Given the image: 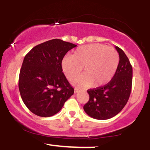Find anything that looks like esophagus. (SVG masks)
<instances>
[{"instance_id": "1", "label": "esophagus", "mask_w": 150, "mask_h": 150, "mask_svg": "<svg viewBox=\"0 0 150 150\" xmlns=\"http://www.w3.org/2000/svg\"><path fill=\"white\" fill-rule=\"evenodd\" d=\"M80 91V89H79L78 88H77V87H75V93H77Z\"/></svg>"}]
</instances>
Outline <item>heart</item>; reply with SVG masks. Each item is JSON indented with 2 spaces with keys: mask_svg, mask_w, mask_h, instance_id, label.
<instances>
[{
  "mask_svg": "<svg viewBox=\"0 0 150 150\" xmlns=\"http://www.w3.org/2000/svg\"><path fill=\"white\" fill-rule=\"evenodd\" d=\"M119 54L116 49L101 44L80 46L73 56L66 55L61 61L63 73L73 81L82 68L85 73L77 78L75 83L82 87H99L108 83L116 73L119 64Z\"/></svg>",
  "mask_w": 150,
  "mask_h": 150,
  "instance_id": "heart-1",
  "label": "heart"
}]
</instances>
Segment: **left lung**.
<instances>
[{
    "label": "left lung",
    "mask_w": 150,
    "mask_h": 150,
    "mask_svg": "<svg viewBox=\"0 0 150 150\" xmlns=\"http://www.w3.org/2000/svg\"><path fill=\"white\" fill-rule=\"evenodd\" d=\"M115 48L120 61L114 76L104 86L87 90L89 99L84 111L95 119H109L118 114L127 104L131 92L132 65L124 51L118 46Z\"/></svg>",
    "instance_id": "1"
}]
</instances>
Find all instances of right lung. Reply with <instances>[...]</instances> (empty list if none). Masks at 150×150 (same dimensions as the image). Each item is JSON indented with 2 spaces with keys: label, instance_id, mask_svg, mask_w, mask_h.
Returning <instances> with one entry per match:
<instances>
[{
  "label": "right lung",
  "instance_id": "obj_1",
  "mask_svg": "<svg viewBox=\"0 0 150 150\" xmlns=\"http://www.w3.org/2000/svg\"><path fill=\"white\" fill-rule=\"evenodd\" d=\"M75 44L54 39L34 46L24 58L19 90L25 106L41 117L56 114L74 93L61 61Z\"/></svg>",
  "mask_w": 150,
  "mask_h": 150
}]
</instances>
